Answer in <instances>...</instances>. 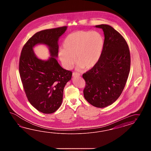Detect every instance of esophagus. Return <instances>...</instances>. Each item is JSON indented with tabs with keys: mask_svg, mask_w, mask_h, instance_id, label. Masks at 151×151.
Returning <instances> with one entry per match:
<instances>
[{
	"mask_svg": "<svg viewBox=\"0 0 151 151\" xmlns=\"http://www.w3.org/2000/svg\"><path fill=\"white\" fill-rule=\"evenodd\" d=\"M80 74L77 73H76V72H73V77L78 76H80Z\"/></svg>",
	"mask_w": 151,
	"mask_h": 151,
	"instance_id": "1",
	"label": "esophagus"
}]
</instances>
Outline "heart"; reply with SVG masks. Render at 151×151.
I'll list each match as a JSON object with an SVG mask.
<instances>
[{
  "instance_id": "b5f03b06",
  "label": "heart",
  "mask_w": 151,
  "mask_h": 151,
  "mask_svg": "<svg viewBox=\"0 0 151 151\" xmlns=\"http://www.w3.org/2000/svg\"><path fill=\"white\" fill-rule=\"evenodd\" d=\"M104 42V37L98 32H75L65 38L64 49L59 50V58L66 69H70L74 65V57L78 68L91 69L99 60Z\"/></svg>"
}]
</instances>
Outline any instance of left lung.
Here are the masks:
<instances>
[{"mask_svg": "<svg viewBox=\"0 0 151 151\" xmlns=\"http://www.w3.org/2000/svg\"><path fill=\"white\" fill-rule=\"evenodd\" d=\"M96 27L103 30L104 46L98 62L82 75L86 82L83 95L92 105L103 108L114 103L124 88L130 55L125 39L113 27L107 24Z\"/></svg>", "mask_w": 151, "mask_h": 151, "instance_id": "left-lung-1", "label": "left lung"}]
</instances>
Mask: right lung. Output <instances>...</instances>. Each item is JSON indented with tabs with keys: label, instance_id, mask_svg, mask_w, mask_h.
Segmentation results:
<instances>
[{
	"label": "right lung",
	"instance_id": "add662e5",
	"mask_svg": "<svg viewBox=\"0 0 151 151\" xmlns=\"http://www.w3.org/2000/svg\"><path fill=\"white\" fill-rule=\"evenodd\" d=\"M66 26L43 30L31 37L22 48L19 72L27 99L37 110L46 114L55 112L62 103L63 90L71 80L72 72L60 66L58 56L59 37ZM38 43L46 44L52 57L45 61L38 59L32 51Z\"/></svg>",
	"mask_w": 151,
	"mask_h": 151
}]
</instances>
